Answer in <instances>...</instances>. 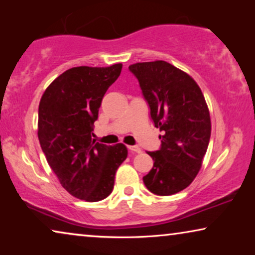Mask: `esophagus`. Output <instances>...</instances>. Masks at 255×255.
<instances>
[{
	"mask_svg": "<svg viewBox=\"0 0 255 255\" xmlns=\"http://www.w3.org/2000/svg\"><path fill=\"white\" fill-rule=\"evenodd\" d=\"M128 147L131 152H133V153H140L141 152V148L139 147V146H128Z\"/></svg>",
	"mask_w": 255,
	"mask_h": 255,
	"instance_id": "34e87169",
	"label": "esophagus"
}]
</instances>
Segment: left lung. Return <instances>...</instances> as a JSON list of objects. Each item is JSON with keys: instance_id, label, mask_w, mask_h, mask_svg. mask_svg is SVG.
<instances>
[{"instance_id": "8db88e82", "label": "left lung", "mask_w": 255, "mask_h": 255, "mask_svg": "<svg viewBox=\"0 0 255 255\" xmlns=\"http://www.w3.org/2000/svg\"><path fill=\"white\" fill-rule=\"evenodd\" d=\"M147 101L161 147L148 152L153 168L142 177L151 193L169 196L186 189L200 172L211 134L208 104L196 81L163 60L128 66Z\"/></svg>"}]
</instances>
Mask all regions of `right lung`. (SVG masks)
<instances>
[{"label":"right lung","mask_w":255,"mask_h":255,"mask_svg":"<svg viewBox=\"0 0 255 255\" xmlns=\"http://www.w3.org/2000/svg\"><path fill=\"white\" fill-rule=\"evenodd\" d=\"M122 64L80 66L59 75L45 90L38 109V139L51 169L72 196L99 202L114 189L115 174L127 159L124 144L108 146L92 139L104 94Z\"/></svg>","instance_id":"add662e5"}]
</instances>
